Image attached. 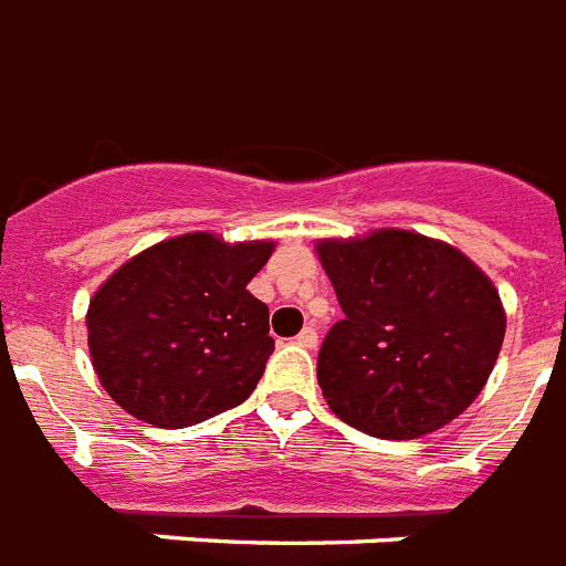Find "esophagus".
I'll return each mask as SVG.
<instances>
[{
  "instance_id": "obj_1",
  "label": "esophagus",
  "mask_w": 566,
  "mask_h": 566,
  "mask_svg": "<svg viewBox=\"0 0 566 566\" xmlns=\"http://www.w3.org/2000/svg\"><path fill=\"white\" fill-rule=\"evenodd\" d=\"M296 344L305 346V349H314V346H317V328L314 326L302 328L300 335H296Z\"/></svg>"
}]
</instances>
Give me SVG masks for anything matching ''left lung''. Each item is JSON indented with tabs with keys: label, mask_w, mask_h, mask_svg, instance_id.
<instances>
[{
	"label": "left lung",
	"mask_w": 566,
	"mask_h": 566,
	"mask_svg": "<svg viewBox=\"0 0 566 566\" xmlns=\"http://www.w3.org/2000/svg\"><path fill=\"white\" fill-rule=\"evenodd\" d=\"M344 319L317 358L328 408L381 440L464 413L505 340L500 291L461 249L405 229L317 240Z\"/></svg>",
	"instance_id": "8db88e82"
}]
</instances>
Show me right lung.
<instances>
[{
    "label": "right lung",
    "instance_id": "right-lung-1",
    "mask_svg": "<svg viewBox=\"0 0 566 566\" xmlns=\"http://www.w3.org/2000/svg\"><path fill=\"white\" fill-rule=\"evenodd\" d=\"M273 249L190 231L114 270L87 308L93 370L111 399L158 429L243 402L275 349L270 311L247 291Z\"/></svg>",
    "mask_w": 566,
    "mask_h": 566
}]
</instances>
